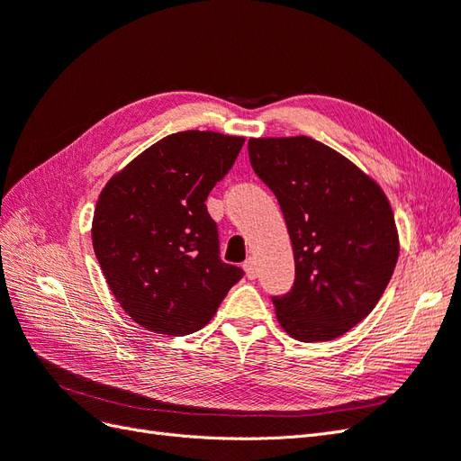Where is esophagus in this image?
<instances>
[{"instance_id":"esophagus-1","label":"esophagus","mask_w":461,"mask_h":461,"mask_svg":"<svg viewBox=\"0 0 461 461\" xmlns=\"http://www.w3.org/2000/svg\"><path fill=\"white\" fill-rule=\"evenodd\" d=\"M244 271H246V276L249 278V281H254V278H258V267H256V261H254V258H248L246 261H244Z\"/></svg>"}]
</instances>
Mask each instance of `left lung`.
<instances>
[{
  "instance_id": "left-lung-1",
  "label": "left lung",
  "mask_w": 461,
  "mask_h": 461,
  "mask_svg": "<svg viewBox=\"0 0 461 461\" xmlns=\"http://www.w3.org/2000/svg\"><path fill=\"white\" fill-rule=\"evenodd\" d=\"M248 153L281 205L294 252V286L273 296L278 323L302 342L342 337L373 312L396 267L384 192L310 136L249 138Z\"/></svg>"
}]
</instances>
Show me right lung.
<instances>
[{"label": "right lung", "instance_id": "right-lung-1", "mask_svg": "<svg viewBox=\"0 0 461 461\" xmlns=\"http://www.w3.org/2000/svg\"><path fill=\"white\" fill-rule=\"evenodd\" d=\"M242 136H165L109 178L92 244L109 290L140 327L185 337L205 327L244 271L219 258L205 200L242 149Z\"/></svg>", "mask_w": 461, "mask_h": 461}]
</instances>
